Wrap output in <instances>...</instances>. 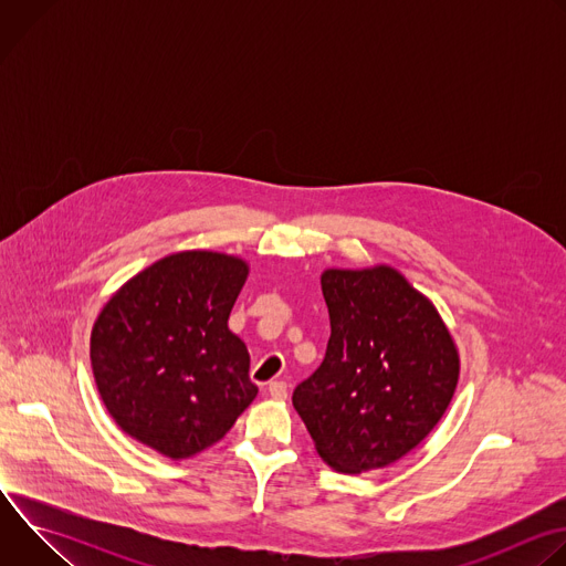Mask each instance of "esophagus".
<instances>
[{"label":"esophagus","mask_w":566,"mask_h":566,"mask_svg":"<svg viewBox=\"0 0 566 566\" xmlns=\"http://www.w3.org/2000/svg\"><path fill=\"white\" fill-rule=\"evenodd\" d=\"M269 394L275 398V400H284L289 389H286V382L284 380H271L269 382Z\"/></svg>","instance_id":"esophagus-1"}]
</instances>
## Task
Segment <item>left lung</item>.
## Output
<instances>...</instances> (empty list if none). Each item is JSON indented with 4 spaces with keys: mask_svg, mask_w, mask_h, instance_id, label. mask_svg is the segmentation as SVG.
Returning <instances> with one entry per match:
<instances>
[{
    "mask_svg": "<svg viewBox=\"0 0 566 566\" xmlns=\"http://www.w3.org/2000/svg\"><path fill=\"white\" fill-rule=\"evenodd\" d=\"M325 360L293 391L317 454L340 472L382 468L448 410L459 356L428 297L389 266L322 273Z\"/></svg>",
    "mask_w": 566,
    "mask_h": 566,
    "instance_id": "obj_1",
    "label": "left lung"
}]
</instances>
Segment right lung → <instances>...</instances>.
<instances>
[{
  "label": "right lung",
  "instance_id": "right-lung-1",
  "mask_svg": "<svg viewBox=\"0 0 566 566\" xmlns=\"http://www.w3.org/2000/svg\"><path fill=\"white\" fill-rule=\"evenodd\" d=\"M247 275V262L230 255L177 253L132 277L101 311L94 378L129 437L186 459L217 443L251 406V356L228 329Z\"/></svg>",
  "mask_w": 566,
  "mask_h": 566
}]
</instances>
